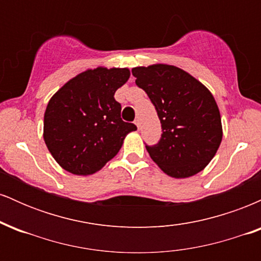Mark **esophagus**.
<instances>
[{
  "label": "esophagus",
  "instance_id": "esophagus-1",
  "mask_svg": "<svg viewBox=\"0 0 261 261\" xmlns=\"http://www.w3.org/2000/svg\"><path fill=\"white\" fill-rule=\"evenodd\" d=\"M135 125L140 128V119H136V120H135Z\"/></svg>",
  "mask_w": 261,
  "mask_h": 261
}]
</instances>
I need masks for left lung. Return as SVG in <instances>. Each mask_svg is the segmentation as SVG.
<instances>
[{"label": "left lung", "mask_w": 261, "mask_h": 261, "mask_svg": "<svg viewBox=\"0 0 261 261\" xmlns=\"http://www.w3.org/2000/svg\"><path fill=\"white\" fill-rule=\"evenodd\" d=\"M133 74L161 120L158 143L146 145L152 160L173 178L201 172L222 141L221 115L214 95L191 74L172 65L135 67Z\"/></svg>", "instance_id": "left-lung-1"}]
</instances>
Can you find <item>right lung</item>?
Segmentation results:
<instances>
[{
  "label": "right lung",
  "mask_w": 261,
  "mask_h": 261,
  "mask_svg": "<svg viewBox=\"0 0 261 261\" xmlns=\"http://www.w3.org/2000/svg\"><path fill=\"white\" fill-rule=\"evenodd\" d=\"M130 77L127 68L98 67L68 81L53 95L44 115V141L67 172L89 175L103 168L136 125L121 119L116 89Z\"/></svg>",
  "instance_id": "right-lung-1"
}]
</instances>
